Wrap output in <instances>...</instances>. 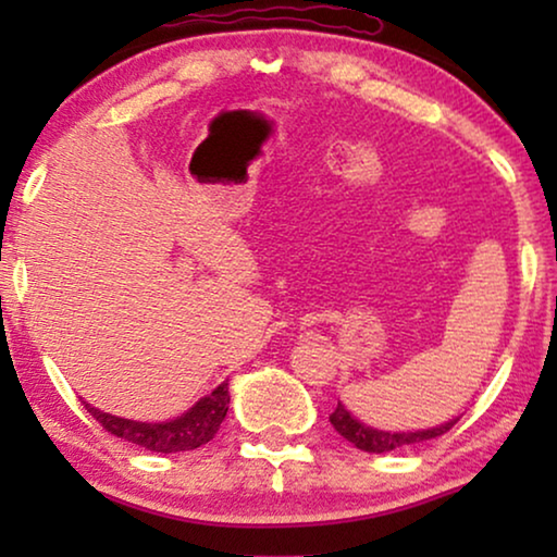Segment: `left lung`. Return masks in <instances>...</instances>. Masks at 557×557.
<instances>
[{
  "label": "left lung",
  "mask_w": 557,
  "mask_h": 557,
  "mask_svg": "<svg viewBox=\"0 0 557 557\" xmlns=\"http://www.w3.org/2000/svg\"><path fill=\"white\" fill-rule=\"evenodd\" d=\"M456 421H459V416L448 418L446 423L433 425V429L385 431V429H375V425L362 423L360 418L349 413L347 406L342 400L337 403V408L330 413V423L334 425V431H337L339 436H345L355 448H360V451H368V454H385V451H393V448L413 446V444H421V441L436 438V436H441V433H446L448 429H451Z\"/></svg>",
  "instance_id": "1"
}]
</instances>
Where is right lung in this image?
<instances>
[{
  "mask_svg": "<svg viewBox=\"0 0 557 557\" xmlns=\"http://www.w3.org/2000/svg\"><path fill=\"white\" fill-rule=\"evenodd\" d=\"M227 406H231V387H227V380H223L215 391L197 400L195 406L187 408L182 416L159 423L132 421V418L103 413L101 408H94L90 403H86L88 413L94 416L106 431L113 433V436L121 441L144 446L157 454L193 451V448L208 444V441L218 433L220 423L225 421Z\"/></svg>",
  "mask_w": 557,
  "mask_h": 557,
  "instance_id": "right-lung-1",
  "label": "right lung"
}]
</instances>
